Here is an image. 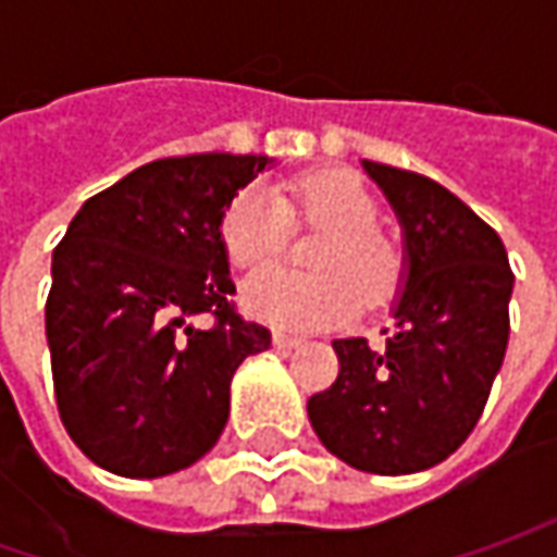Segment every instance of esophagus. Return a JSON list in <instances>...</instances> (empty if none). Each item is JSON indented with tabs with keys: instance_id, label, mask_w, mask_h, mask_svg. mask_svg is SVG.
Wrapping results in <instances>:
<instances>
[{
	"instance_id": "esophagus-1",
	"label": "esophagus",
	"mask_w": 557,
	"mask_h": 557,
	"mask_svg": "<svg viewBox=\"0 0 557 557\" xmlns=\"http://www.w3.org/2000/svg\"><path fill=\"white\" fill-rule=\"evenodd\" d=\"M272 344L278 347V350H294V347H300L304 341L297 337V334H288V332H275L272 334Z\"/></svg>"
}]
</instances>
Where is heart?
I'll return each instance as SVG.
<instances>
[{
    "label": "heart",
    "mask_w": 557,
    "mask_h": 557,
    "mask_svg": "<svg viewBox=\"0 0 557 557\" xmlns=\"http://www.w3.org/2000/svg\"><path fill=\"white\" fill-rule=\"evenodd\" d=\"M329 228L312 253L322 272L267 267L242 288L250 315L278 329H322L350 319L362 300H381L399 282V250L377 232L374 195L347 173H315L269 191L263 185L242 188L223 213L220 238L225 257L238 269L272 260L288 235V223Z\"/></svg>",
    "instance_id": "1"
}]
</instances>
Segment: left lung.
Masks as SVG:
<instances>
[{
	"label": "left lung",
	"mask_w": 557,
	"mask_h": 557,
	"mask_svg": "<svg viewBox=\"0 0 557 557\" xmlns=\"http://www.w3.org/2000/svg\"><path fill=\"white\" fill-rule=\"evenodd\" d=\"M362 166L403 225V288L384 350L334 341L337 381L307 412L350 468L416 474L449 459L481 418L508 347L515 275L503 238L453 191L387 163Z\"/></svg>",
	"instance_id": "1"
}]
</instances>
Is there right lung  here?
<instances>
[{
	"instance_id": "right-lung-1",
	"label": "right lung",
	"mask_w": 557,
	"mask_h": 557,
	"mask_svg": "<svg viewBox=\"0 0 557 557\" xmlns=\"http://www.w3.org/2000/svg\"><path fill=\"white\" fill-rule=\"evenodd\" d=\"M269 163L220 151L145 163L83 203L54 247V399L98 468L163 478L223 434L232 374L272 334L235 312L220 223Z\"/></svg>"
}]
</instances>
